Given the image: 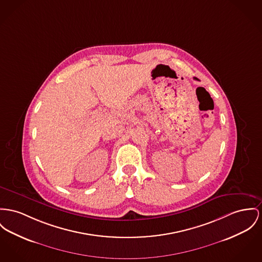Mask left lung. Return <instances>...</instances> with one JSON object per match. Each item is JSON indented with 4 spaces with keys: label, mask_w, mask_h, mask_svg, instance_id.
Returning a JSON list of instances; mask_svg holds the SVG:
<instances>
[{
    "label": "left lung",
    "mask_w": 262,
    "mask_h": 262,
    "mask_svg": "<svg viewBox=\"0 0 262 262\" xmlns=\"http://www.w3.org/2000/svg\"><path fill=\"white\" fill-rule=\"evenodd\" d=\"M194 79H198V78H195V77H194Z\"/></svg>",
    "instance_id": "obj_1"
}]
</instances>
